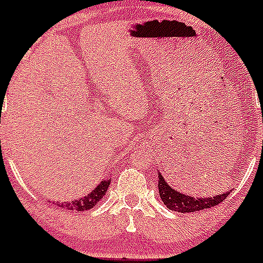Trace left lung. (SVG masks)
<instances>
[{"instance_id":"1","label":"left lung","mask_w":263,"mask_h":263,"mask_svg":"<svg viewBox=\"0 0 263 263\" xmlns=\"http://www.w3.org/2000/svg\"><path fill=\"white\" fill-rule=\"evenodd\" d=\"M158 190H159V197H161L162 202L165 203L170 210L178 213H192L198 212V210L209 209L213 206H217L218 203L222 202L230 192L220 193V195L214 196V197H200L196 198L192 196H188L185 193H180L179 191L174 190L173 187L168 185L167 181L165 180L163 175L158 171Z\"/></svg>"}]
</instances>
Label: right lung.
Segmentation results:
<instances>
[{"label":"right lung","instance_id":"1","mask_svg":"<svg viewBox=\"0 0 263 263\" xmlns=\"http://www.w3.org/2000/svg\"><path fill=\"white\" fill-rule=\"evenodd\" d=\"M110 181H111V178L104 179L92 192H89L87 196H84V197L78 198V200L67 201V202H57L55 205H57L58 208H61V209L72 210V212H84V210L92 209L93 206L97 205L98 201L102 200L105 193L107 192Z\"/></svg>","mask_w":263,"mask_h":263}]
</instances>
